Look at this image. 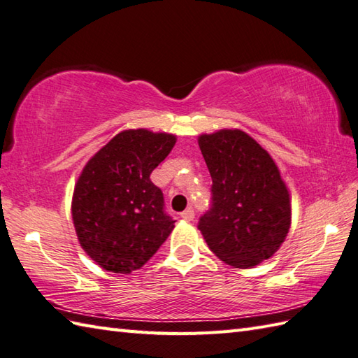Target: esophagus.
<instances>
[{
	"mask_svg": "<svg viewBox=\"0 0 358 358\" xmlns=\"http://www.w3.org/2000/svg\"><path fill=\"white\" fill-rule=\"evenodd\" d=\"M180 217L182 220H185V221H193V217H194V210L192 208V207H188L187 210H184L180 213Z\"/></svg>",
	"mask_w": 358,
	"mask_h": 358,
	"instance_id": "obj_1",
	"label": "esophagus"
}]
</instances>
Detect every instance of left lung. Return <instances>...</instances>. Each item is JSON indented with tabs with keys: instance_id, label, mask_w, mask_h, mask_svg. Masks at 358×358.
<instances>
[{
	"instance_id": "obj_1",
	"label": "left lung",
	"mask_w": 358,
	"mask_h": 358,
	"mask_svg": "<svg viewBox=\"0 0 358 358\" xmlns=\"http://www.w3.org/2000/svg\"><path fill=\"white\" fill-rule=\"evenodd\" d=\"M211 202L199 217L208 249L238 268L271 258L290 227L289 192L268 152L239 129L199 137Z\"/></svg>"
}]
</instances>
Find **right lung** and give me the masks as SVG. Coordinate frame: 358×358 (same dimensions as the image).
I'll use <instances>...</instances> for the list:
<instances>
[{
  "label": "right lung",
  "mask_w": 358,
  "mask_h": 358,
  "mask_svg": "<svg viewBox=\"0 0 358 358\" xmlns=\"http://www.w3.org/2000/svg\"><path fill=\"white\" fill-rule=\"evenodd\" d=\"M176 137L128 129L113 137L77 180L72 220L80 245L99 266L127 275L141 268L174 227L150 174Z\"/></svg>",
  "instance_id": "1"
}]
</instances>
